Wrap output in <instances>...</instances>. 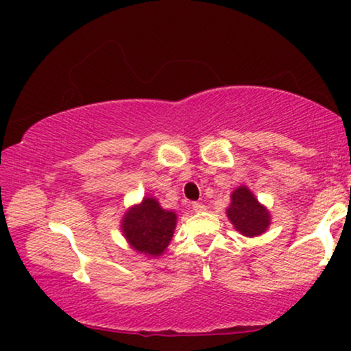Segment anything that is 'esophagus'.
<instances>
[{"label": "esophagus", "instance_id": "obj_1", "mask_svg": "<svg viewBox=\"0 0 351 351\" xmlns=\"http://www.w3.org/2000/svg\"><path fill=\"white\" fill-rule=\"evenodd\" d=\"M192 209L195 212H203V210H206V206L201 204V203H192Z\"/></svg>", "mask_w": 351, "mask_h": 351}]
</instances>
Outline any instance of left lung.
<instances>
[{
	"mask_svg": "<svg viewBox=\"0 0 351 351\" xmlns=\"http://www.w3.org/2000/svg\"><path fill=\"white\" fill-rule=\"evenodd\" d=\"M226 215L234 228L245 237H257L266 232L271 224V215L263 204L246 186H240L230 195V206Z\"/></svg>",
	"mask_w": 351,
	"mask_h": 351,
	"instance_id": "left-lung-1",
	"label": "left lung"
}]
</instances>
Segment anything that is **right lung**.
Masks as SVG:
<instances>
[{
  "instance_id": "add662e5",
  "label": "right lung",
  "mask_w": 351,
  "mask_h": 351,
  "mask_svg": "<svg viewBox=\"0 0 351 351\" xmlns=\"http://www.w3.org/2000/svg\"><path fill=\"white\" fill-rule=\"evenodd\" d=\"M176 219V213L162 209L156 198L145 197L125 212L121 229L136 252L158 257L173 239Z\"/></svg>"
}]
</instances>
